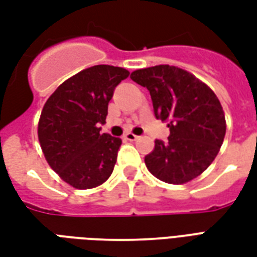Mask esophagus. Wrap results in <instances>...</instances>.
Wrapping results in <instances>:
<instances>
[{
  "label": "esophagus",
  "instance_id": "34e87169",
  "mask_svg": "<svg viewBox=\"0 0 257 257\" xmlns=\"http://www.w3.org/2000/svg\"><path fill=\"white\" fill-rule=\"evenodd\" d=\"M123 139L128 140V142H135V140L139 139V136H136V135L131 134V132H128V134L123 135Z\"/></svg>",
  "mask_w": 257,
  "mask_h": 257
}]
</instances>
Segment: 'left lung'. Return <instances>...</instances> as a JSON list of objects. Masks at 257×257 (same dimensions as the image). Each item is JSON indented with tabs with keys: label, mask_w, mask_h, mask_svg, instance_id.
I'll list each match as a JSON object with an SVG mask.
<instances>
[{
	"label": "left lung",
	"mask_w": 257,
	"mask_h": 257,
	"mask_svg": "<svg viewBox=\"0 0 257 257\" xmlns=\"http://www.w3.org/2000/svg\"><path fill=\"white\" fill-rule=\"evenodd\" d=\"M149 89L157 119L167 121V143L156 140L147 169L169 184L193 180L213 162L226 135V117L209 86L183 68L160 64L131 74Z\"/></svg>",
	"instance_id": "obj_1"
}]
</instances>
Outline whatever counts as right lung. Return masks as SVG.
I'll return each mask as SVG.
<instances>
[{
  "label": "right lung",
  "mask_w": 257,
  "mask_h": 257,
  "mask_svg": "<svg viewBox=\"0 0 257 257\" xmlns=\"http://www.w3.org/2000/svg\"><path fill=\"white\" fill-rule=\"evenodd\" d=\"M129 71L97 64L59 85L42 108L38 140L45 160L66 183L75 189L97 187L117 162L119 138L101 134L108 101Z\"/></svg>",
  "instance_id": "add662e5"
}]
</instances>
